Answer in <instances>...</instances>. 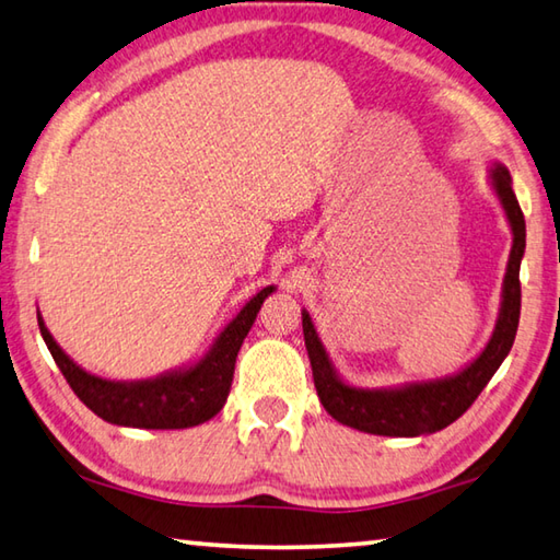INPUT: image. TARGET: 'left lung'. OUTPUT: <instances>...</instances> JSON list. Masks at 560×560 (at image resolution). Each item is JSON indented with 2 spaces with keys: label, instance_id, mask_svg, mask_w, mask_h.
Returning <instances> with one entry per match:
<instances>
[{
  "label": "left lung",
  "instance_id": "8db88e82",
  "mask_svg": "<svg viewBox=\"0 0 560 560\" xmlns=\"http://www.w3.org/2000/svg\"><path fill=\"white\" fill-rule=\"evenodd\" d=\"M489 184L494 196L502 203L504 215L512 229V253H509L502 302L492 337L487 347L479 351L465 369L453 376L410 381V384L388 388H361L349 384L339 376L335 361L329 359L325 345L315 329L310 312L302 310V331H305V347L315 376L317 396L327 413L361 433L386 435V438H418L430 435L447 428L465 413L482 394V388L502 366L509 351H512L518 312H522V285H518V268H522L526 248V223L522 206L512 189V174L504 164L494 162L489 166Z\"/></svg>",
  "mask_w": 560,
  "mask_h": 560
}]
</instances>
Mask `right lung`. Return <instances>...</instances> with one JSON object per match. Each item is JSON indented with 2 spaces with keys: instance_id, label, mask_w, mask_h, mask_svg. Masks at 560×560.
I'll return each mask as SVG.
<instances>
[{
  "instance_id": "add662e5",
  "label": "right lung",
  "mask_w": 560,
  "mask_h": 560,
  "mask_svg": "<svg viewBox=\"0 0 560 560\" xmlns=\"http://www.w3.org/2000/svg\"><path fill=\"white\" fill-rule=\"evenodd\" d=\"M272 292L275 285H268L245 302L238 315L215 335L213 345L199 361L142 381H110L95 376L78 366L56 345L42 315H38V329H42L46 347L68 386L97 418L113 425L144 430L194 428L211 420L223 408L231 390L235 357H238L243 339L248 337L265 298Z\"/></svg>"
}]
</instances>
